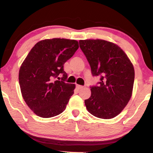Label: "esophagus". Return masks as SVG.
Listing matches in <instances>:
<instances>
[{
    "label": "esophagus",
    "mask_w": 153,
    "mask_h": 153,
    "mask_svg": "<svg viewBox=\"0 0 153 153\" xmlns=\"http://www.w3.org/2000/svg\"><path fill=\"white\" fill-rule=\"evenodd\" d=\"M84 87L83 86H81V85H77V88H78V89H81V88H82Z\"/></svg>",
    "instance_id": "esophagus-1"
}]
</instances>
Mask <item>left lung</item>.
Wrapping results in <instances>:
<instances>
[{"label": "left lung", "mask_w": 153, "mask_h": 153, "mask_svg": "<svg viewBox=\"0 0 153 153\" xmlns=\"http://www.w3.org/2000/svg\"><path fill=\"white\" fill-rule=\"evenodd\" d=\"M89 63L93 76H99L97 85L91 86V95L84 100L88 112L102 119L117 116L132 95L135 71L126 54L114 43L103 40L79 41Z\"/></svg>", "instance_id": "1"}]
</instances>
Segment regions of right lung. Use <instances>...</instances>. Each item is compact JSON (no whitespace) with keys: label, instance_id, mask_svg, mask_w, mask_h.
I'll use <instances>...</instances> for the list:
<instances>
[{"label":"right lung","instance_id":"obj_1","mask_svg":"<svg viewBox=\"0 0 153 153\" xmlns=\"http://www.w3.org/2000/svg\"><path fill=\"white\" fill-rule=\"evenodd\" d=\"M78 47L75 40L47 39L36 43L27 55L18 79L25 102L36 115L49 118L65 110L75 84L65 82L64 65Z\"/></svg>","mask_w":153,"mask_h":153}]
</instances>
